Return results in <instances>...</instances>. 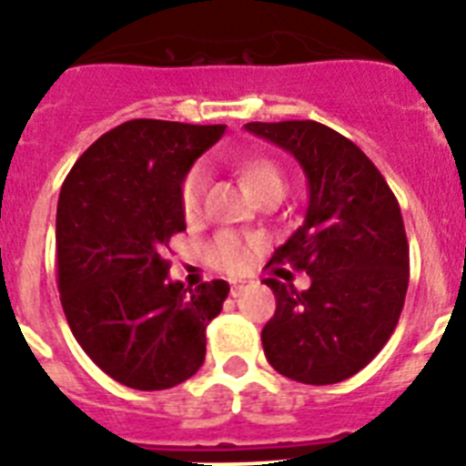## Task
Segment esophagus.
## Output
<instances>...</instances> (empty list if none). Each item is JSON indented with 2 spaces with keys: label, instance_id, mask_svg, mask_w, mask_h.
Listing matches in <instances>:
<instances>
[{
  "label": "esophagus",
  "instance_id": "obj_1",
  "mask_svg": "<svg viewBox=\"0 0 466 466\" xmlns=\"http://www.w3.org/2000/svg\"><path fill=\"white\" fill-rule=\"evenodd\" d=\"M251 287H253V279H232V296L237 299V296H241L246 289H251Z\"/></svg>",
  "mask_w": 466,
  "mask_h": 466
}]
</instances>
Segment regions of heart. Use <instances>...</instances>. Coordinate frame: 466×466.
I'll return each instance as SVG.
<instances>
[{
  "label": "heart",
  "mask_w": 466,
  "mask_h": 466,
  "mask_svg": "<svg viewBox=\"0 0 466 466\" xmlns=\"http://www.w3.org/2000/svg\"><path fill=\"white\" fill-rule=\"evenodd\" d=\"M237 173L258 198L269 191H281V194L287 191V177L281 173V167L268 156H248V158L239 160ZM203 194H206V173H203V167L194 166L179 185V206H182L187 220H194L201 213ZM251 248L253 241L241 234L220 232L206 246V258L213 268L225 269V272H239L251 260Z\"/></svg>",
  "instance_id": "obj_1"
}]
</instances>
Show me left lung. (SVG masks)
Listing matches in <instances>:
<instances>
[{"mask_svg":"<svg viewBox=\"0 0 466 466\" xmlns=\"http://www.w3.org/2000/svg\"><path fill=\"white\" fill-rule=\"evenodd\" d=\"M246 130L299 160L310 197L303 225L269 260L306 269L310 289L265 279L277 299L260 334L265 358L300 384H339L377 358L400 318L410 281L400 206L372 160L327 125L284 120Z\"/></svg>","mask_w":466,"mask_h":466,"instance_id":"8db88e82","label":"left lung"}]
</instances>
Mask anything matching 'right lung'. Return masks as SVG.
I'll use <instances>...</instances> for the list:
<instances>
[{
	"label": "right lung",
	"mask_w": 466,
	"mask_h": 466,
	"mask_svg": "<svg viewBox=\"0 0 466 466\" xmlns=\"http://www.w3.org/2000/svg\"><path fill=\"white\" fill-rule=\"evenodd\" d=\"M225 125L127 120L76 160L56 208L58 291L82 346L118 384L163 390L198 372L206 327L229 284L185 289L167 277L170 237L185 232L179 185Z\"/></svg>",
	"instance_id": "1"
}]
</instances>
